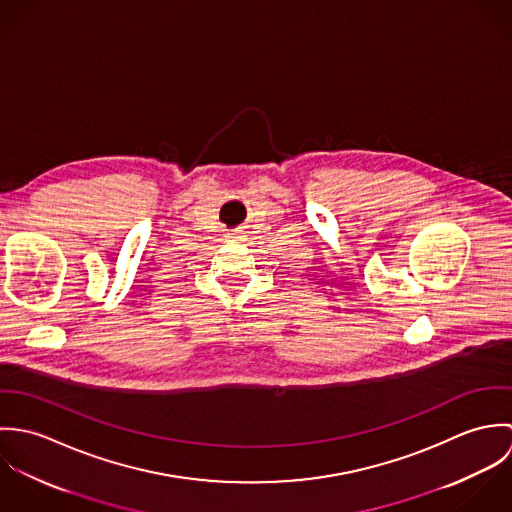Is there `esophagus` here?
<instances>
[{"instance_id":"1","label":"esophagus","mask_w":512,"mask_h":512,"mask_svg":"<svg viewBox=\"0 0 512 512\" xmlns=\"http://www.w3.org/2000/svg\"><path fill=\"white\" fill-rule=\"evenodd\" d=\"M226 238H228L230 242H238V240H242V232H240V230H234V232H230Z\"/></svg>"}]
</instances>
